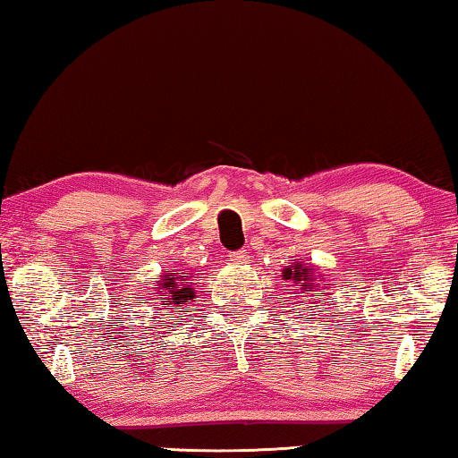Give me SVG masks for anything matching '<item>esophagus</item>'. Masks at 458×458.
<instances>
[{"mask_svg":"<svg viewBox=\"0 0 458 458\" xmlns=\"http://www.w3.org/2000/svg\"><path fill=\"white\" fill-rule=\"evenodd\" d=\"M230 259H232V263L242 265L249 260V255H246V250H234V252H230Z\"/></svg>","mask_w":458,"mask_h":458,"instance_id":"1","label":"esophagus"}]
</instances>
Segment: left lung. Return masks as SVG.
Listing matches in <instances>:
<instances>
[{"instance_id":"1","label":"left lung","mask_w":458,"mask_h":458,"mask_svg":"<svg viewBox=\"0 0 458 458\" xmlns=\"http://www.w3.org/2000/svg\"><path fill=\"white\" fill-rule=\"evenodd\" d=\"M283 279H289L297 289H301V293H311L318 287H326V277L322 275L320 283L316 281V271L310 265H303L301 260H295L289 267L283 268Z\"/></svg>"}]
</instances>
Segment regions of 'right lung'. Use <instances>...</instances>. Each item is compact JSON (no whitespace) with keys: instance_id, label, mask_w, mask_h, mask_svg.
<instances>
[{"instance_id":"obj_1","label":"right lung","mask_w":458,"mask_h":458,"mask_svg":"<svg viewBox=\"0 0 458 458\" xmlns=\"http://www.w3.org/2000/svg\"><path fill=\"white\" fill-rule=\"evenodd\" d=\"M191 279H187V275H177V273H166L163 275V279L158 281L157 292H165V300L161 306L166 310H173V306H181V303L187 301H195V292L191 287Z\"/></svg>"}]
</instances>
